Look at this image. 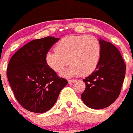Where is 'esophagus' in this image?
Masks as SVG:
<instances>
[{
  "label": "esophagus",
  "instance_id": "obj_1",
  "mask_svg": "<svg viewBox=\"0 0 133 133\" xmlns=\"http://www.w3.org/2000/svg\"><path fill=\"white\" fill-rule=\"evenodd\" d=\"M75 79H72V80H69V81H68V84H72L74 83V82H75Z\"/></svg>",
  "mask_w": 133,
  "mask_h": 133
}]
</instances>
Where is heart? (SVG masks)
<instances>
[{"mask_svg": "<svg viewBox=\"0 0 133 133\" xmlns=\"http://www.w3.org/2000/svg\"><path fill=\"white\" fill-rule=\"evenodd\" d=\"M55 51L45 55L47 65L57 73H61L70 64L63 75H88L98 66L101 55L99 40L92 35H68L63 37L55 46Z\"/></svg>", "mask_w": 133, "mask_h": 133, "instance_id": "heart-1", "label": "heart"}]
</instances>
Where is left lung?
Masks as SVG:
<instances>
[{
	"mask_svg": "<svg viewBox=\"0 0 133 133\" xmlns=\"http://www.w3.org/2000/svg\"><path fill=\"white\" fill-rule=\"evenodd\" d=\"M100 60L96 69L83 79L85 89L81 99L92 109H103L112 105L121 93L125 74V64L117 48L104 40Z\"/></svg>",
	"mask_w": 133,
	"mask_h": 133,
	"instance_id": "left-lung-1",
	"label": "left lung"
}]
</instances>
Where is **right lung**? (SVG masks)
<instances>
[{
    "label": "right lung",
    "instance_id": "1",
    "mask_svg": "<svg viewBox=\"0 0 133 133\" xmlns=\"http://www.w3.org/2000/svg\"><path fill=\"white\" fill-rule=\"evenodd\" d=\"M59 38L46 37L30 41L11 57L7 76L16 99L34 113L51 109L68 81L47 65L45 57Z\"/></svg>",
    "mask_w": 133,
    "mask_h": 133
}]
</instances>
